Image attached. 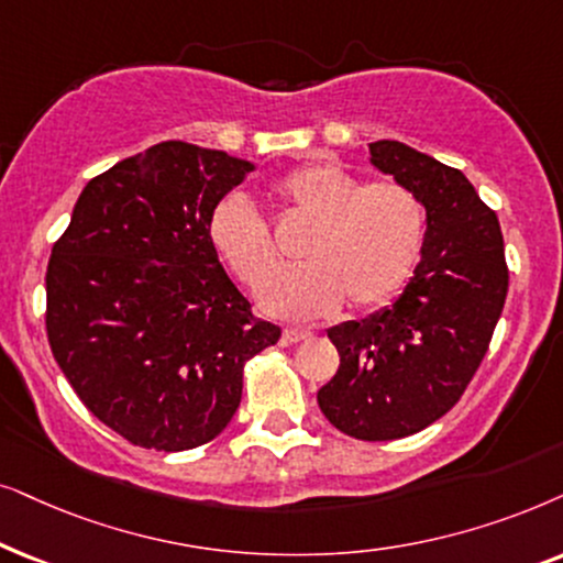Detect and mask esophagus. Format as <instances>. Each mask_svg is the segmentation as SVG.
Segmentation results:
<instances>
[{"instance_id": "34e87169", "label": "esophagus", "mask_w": 563, "mask_h": 563, "mask_svg": "<svg viewBox=\"0 0 563 563\" xmlns=\"http://www.w3.org/2000/svg\"><path fill=\"white\" fill-rule=\"evenodd\" d=\"M311 336V329H301V327H288L283 329V344H296Z\"/></svg>"}]
</instances>
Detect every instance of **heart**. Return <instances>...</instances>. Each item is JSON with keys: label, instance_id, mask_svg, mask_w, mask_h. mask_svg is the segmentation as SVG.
Segmentation results:
<instances>
[{"label": "heart", "instance_id": "b5f03b06", "mask_svg": "<svg viewBox=\"0 0 563 563\" xmlns=\"http://www.w3.org/2000/svg\"><path fill=\"white\" fill-rule=\"evenodd\" d=\"M273 192L298 219L313 223L301 260L267 286L280 254L267 221L242 192H229L208 216L206 234L213 252L246 288L260 290L262 309L283 319L329 313L340 296L355 311L391 303L415 275L424 246V208L396 179L360 183L344 167L311 162L290 169Z\"/></svg>", "mask_w": 563, "mask_h": 563}]
</instances>
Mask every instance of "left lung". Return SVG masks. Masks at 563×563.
<instances>
[{"label":"left lung","mask_w":563,"mask_h":563,"mask_svg":"<svg viewBox=\"0 0 563 563\" xmlns=\"http://www.w3.org/2000/svg\"><path fill=\"white\" fill-rule=\"evenodd\" d=\"M371 164L424 206L422 260L391 306L329 329L340 368L317 401L336 430L376 443L455 407L489 350L509 273L497 213L461 169L401 141L371 144Z\"/></svg>","instance_id":"obj_1"}]
</instances>
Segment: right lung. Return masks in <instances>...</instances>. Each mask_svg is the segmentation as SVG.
<instances>
[{
    "mask_svg": "<svg viewBox=\"0 0 563 563\" xmlns=\"http://www.w3.org/2000/svg\"><path fill=\"white\" fill-rule=\"evenodd\" d=\"M252 162L164 141L89 179L46 273V332L81 404L133 445L211 443L244 363L280 340L208 242L213 206Z\"/></svg>",
    "mask_w": 563,
    "mask_h": 563,
    "instance_id": "right-lung-1",
    "label": "right lung"
}]
</instances>
